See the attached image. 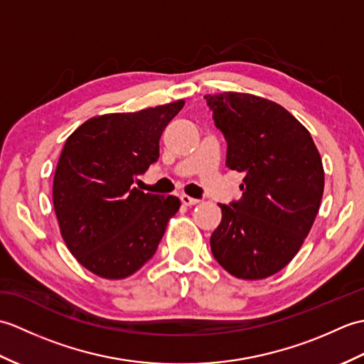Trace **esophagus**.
Here are the masks:
<instances>
[{
    "label": "esophagus",
    "instance_id": "34e87169",
    "mask_svg": "<svg viewBox=\"0 0 364 364\" xmlns=\"http://www.w3.org/2000/svg\"><path fill=\"white\" fill-rule=\"evenodd\" d=\"M180 200H181V203L184 205V206H194V205H197L200 200H197V198H192V197H189V196H186V194H183L181 197H180Z\"/></svg>",
    "mask_w": 364,
    "mask_h": 364
}]
</instances>
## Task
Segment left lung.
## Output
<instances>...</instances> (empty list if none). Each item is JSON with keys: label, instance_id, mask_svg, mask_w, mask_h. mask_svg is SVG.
Returning a JSON list of instances; mask_svg holds the SVG:
<instances>
[{"label": "left lung", "instance_id": "8db88e82", "mask_svg": "<svg viewBox=\"0 0 364 364\" xmlns=\"http://www.w3.org/2000/svg\"><path fill=\"white\" fill-rule=\"evenodd\" d=\"M227 141V166L244 173L242 197L219 205L211 252L228 274L261 280L296 257L323 194V167L311 134L270 100L225 92L205 95Z\"/></svg>", "mask_w": 364, "mask_h": 364}]
</instances>
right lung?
Returning a JSON list of instances; mask_svg holds the SVG:
<instances>
[{
  "instance_id": "1",
  "label": "right lung",
  "mask_w": 364,
  "mask_h": 364,
  "mask_svg": "<svg viewBox=\"0 0 364 364\" xmlns=\"http://www.w3.org/2000/svg\"><path fill=\"white\" fill-rule=\"evenodd\" d=\"M184 106L89 119L68 136L53 181L60 235L92 274L120 280L156 252L167 222L180 210L173 196L133 188L137 175L159 158L162 131Z\"/></svg>"
}]
</instances>
